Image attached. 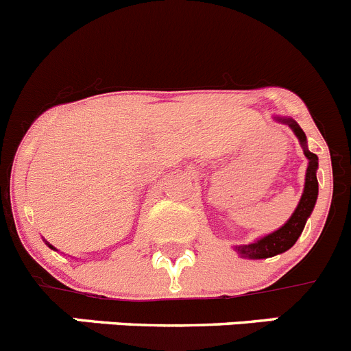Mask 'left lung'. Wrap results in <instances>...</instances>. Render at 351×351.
I'll return each mask as SVG.
<instances>
[{
    "label": "left lung",
    "mask_w": 351,
    "mask_h": 351,
    "mask_svg": "<svg viewBox=\"0 0 351 351\" xmlns=\"http://www.w3.org/2000/svg\"><path fill=\"white\" fill-rule=\"evenodd\" d=\"M275 121L287 124L300 140L301 147H303L304 157L308 159V168H306V175H304V186L303 194H301L300 202H298L296 209L291 215L289 220L277 230L270 232V234L263 235V237L256 239V241L250 242V244L234 245V251L241 258H247V260H265V258L277 256V254L286 253L291 250L296 241L300 239L301 232H303L306 220L312 215L313 208H315L317 197H319V182H317V169H319V157L308 150V143H306V135L301 130L300 124L291 117H279L274 116Z\"/></svg>",
    "instance_id": "obj_1"
}]
</instances>
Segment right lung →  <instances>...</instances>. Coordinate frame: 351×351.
<instances>
[{
	"mask_svg": "<svg viewBox=\"0 0 351 351\" xmlns=\"http://www.w3.org/2000/svg\"><path fill=\"white\" fill-rule=\"evenodd\" d=\"M45 242H47V241H45ZM47 244H48V247H50V250H55V247L50 244V242H47ZM55 251H57V250H55Z\"/></svg>",
	"mask_w": 351,
	"mask_h": 351,
	"instance_id": "1",
	"label": "right lung"
}]
</instances>
